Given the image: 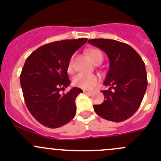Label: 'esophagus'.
<instances>
[{
	"instance_id": "esophagus-1",
	"label": "esophagus",
	"mask_w": 161,
	"mask_h": 161,
	"mask_svg": "<svg viewBox=\"0 0 161 161\" xmlns=\"http://www.w3.org/2000/svg\"><path fill=\"white\" fill-rule=\"evenodd\" d=\"M93 92H94V91H91H91H88V90H83V93H84V94H91Z\"/></svg>"
}]
</instances>
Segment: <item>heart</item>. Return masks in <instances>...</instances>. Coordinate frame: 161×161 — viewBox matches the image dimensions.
I'll list each match as a JSON object with an SVG mask.
<instances>
[{"mask_svg":"<svg viewBox=\"0 0 161 161\" xmlns=\"http://www.w3.org/2000/svg\"><path fill=\"white\" fill-rule=\"evenodd\" d=\"M88 55L94 64H101L103 59V54L101 51L97 48L90 49L87 52ZM73 60L74 55L70 57L67 67V70L69 74L73 72ZM97 78L94 75H86V74H79L72 79L74 86L84 90H91L95 86L97 83Z\"/></svg>","mask_w":161,"mask_h":161,"instance_id":"obj_1","label":"heart"}]
</instances>
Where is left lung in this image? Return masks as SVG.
Instances as JSON below:
<instances>
[{"label":"left lung","instance_id":"8db88e82","mask_svg":"<svg viewBox=\"0 0 161 161\" xmlns=\"http://www.w3.org/2000/svg\"><path fill=\"white\" fill-rule=\"evenodd\" d=\"M88 43L106 52L109 68L103 91L105 100L94 105L97 115L108 121L121 122L134 114L143 100L148 86L145 64L139 54L126 43L114 40L91 39Z\"/></svg>","mask_w":161,"mask_h":161}]
</instances>
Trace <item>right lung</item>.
<instances>
[{
    "label": "right lung",
    "mask_w": 161,
    "mask_h": 161,
    "mask_svg": "<svg viewBox=\"0 0 161 161\" xmlns=\"http://www.w3.org/2000/svg\"><path fill=\"white\" fill-rule=\"evenodd\" d=\"M87 39L65 40L47 43L27 58L19 76L28 109L37 121L55 129L70 122L76 113L75 99L82 89L73 87L61 94L70 83L67 67L75 52Z\"/></svg>",
    "instance_id": "1"
}]
</instances>
